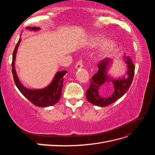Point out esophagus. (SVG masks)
Returning <instances> with one entry per match:
<instances>
[{
	"label": "esophagus",
	"mask_w": 155,
	"mask_h": 155,
	"mask_svg": "<svg viewBox=\"0 0 155 155\" xmlns=\"http://www.w3.org/2000/svg\"><path fill=\"white\" fill-rule=\"evenodd\" d=\"M83 67V61L82 59H80L76 63V68L77 69H79V68H81Z\"/></svg>",
	"instance_id": "obj_1"
}]
</instances>
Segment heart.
<instances>
[{"label": "heart", "instance_id": "obj_1", "mask_svg": "<svg viewBox=\"0 0 155 155\" xmlns=\"http://www.w3.org/2000/svg\"><path fill=\"white\" fill-rule=\"evenodd\" d=\"M101 47L99 51V55L101 58L107 57L110 55L115 51L117 45L116 42L111 39L105 40L101 37H92L90 38L88 41V45L91 47H96L101 44Z\"/></svg>", "mask_w": 155, "mask_h": 155}]
</instances>
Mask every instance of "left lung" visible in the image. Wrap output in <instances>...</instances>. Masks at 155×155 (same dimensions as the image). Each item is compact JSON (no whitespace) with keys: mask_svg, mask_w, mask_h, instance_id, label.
<instances>
[{"mask_svg":"<svg viewBox=\"0 0 155 155\" xmlns=\"http://www.w3.org/2000/svg\"><path fill=\"white\" fill-rule=\"evenodd\" d=\"M124 59L127 64L128 71L127 74H128V77L117 80L109 79L107 75L108 65L112 62L110 58H105L98 63V71L91 79V85L86 92L87 99L91 104L100 107H106L122 97L129 90L133 80L135 67L129 56H124ZM109 81L114 83V92L109 97H101L99 94L98 91L100 87L102 89L107 88L106 81Z\"/></svg>","mask_w":155,"mask_h":155,"instance_id":"obj_1","label":"left lung"}]
</instances>
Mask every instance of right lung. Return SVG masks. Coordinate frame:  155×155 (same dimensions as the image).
<instances>
[{
  "label": "right lung",
  "instance_id": "add662e5",
  "mask_svg": "<svg viewBox=\"0 0 155 155\" xmlns=\"http://www.w3.org/2000/svg\"><path fill=\"white\" fill-rule=\"evenodd\" d=\"M28 29L31 30H37L40 28L39 27H28ZM21 42V38L18 40L16 45L15 49L13 53L12 58V74L14 81L19 91L25 97H26L33 104L40 107H46L51 106L57 104L61 96L63 84L64 76L67 71H61L56 73L55 76L50 85L43 89L40 90H30L23 87L18 79L15 69V60L16 57V53L18 44Z\"/></svg>",
  "mask_w": 155,
  "mask_h": 155
}]
</instances>
